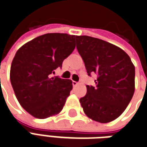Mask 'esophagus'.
I'll return each mask as SVG.
<instances>
[{
  "instance_id": "34e87169",
  "label": "esophagus",
  "mask_w": 147,
  "mask_h": 147,
  "mask_svg": "<svg viewBox=\"0 0 147 147\" xmlns=\"http://www.w3.org/2000/svg\"><path fill=\"white\" fill-rule=\"evenodd\" d=\"M72 84H73V86H74V87H76V86H77V85H78V84H79V83H78V82H77V81H73Z\"/></svg>"
}]
</instances>
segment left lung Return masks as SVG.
<instances>
[{"mask_svg": "<svg viewBox=\"0 0 147 147\" xmlns=\"http://www.w3.org/2000/svg\"><path fill=\"white\" fill-rule=\"evenodd\" d=\"M76 43L88 75L97 76L96 86L87 85L86 95L80 98L84 113L100 123L112 121L125 111L133 96V63L125 51L101 39L77 36Z\"/></svg>", "mask_w": 147, "mask_h": 147, "instance_id": "8db88e82", "label": "left lung"}]
</instances>
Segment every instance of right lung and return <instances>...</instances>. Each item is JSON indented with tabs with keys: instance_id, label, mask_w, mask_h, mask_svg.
<instances>
[{
	"instance_id": "right-lung-1",
	"label": "right lung",
	"mask_w": 147,
	"mask_h": 147,
	"mask_svg": "<svg viewBox=\"0 0 147 147\" xmlns=\"http://www.w3.org/2000/svg\"><path fill=\"white\" fill-rule=\"evenodd\" d=\"M46 34L22 45L14 57L10 81L18 101L34 117L45 119L63 110L72 90V81L53 77L75 49V37Z\"/></svg>"
}]
</instances>
